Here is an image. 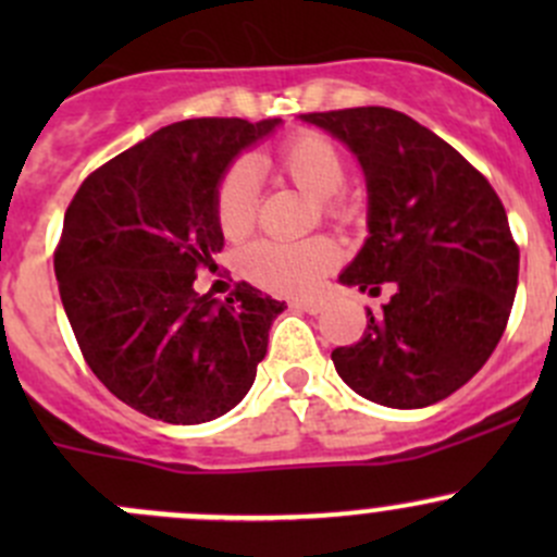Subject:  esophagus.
I'll return each mask as SVG.
<instances>
[{
	"instance_id": "obj_1",
	"label": "esophagus",
	"mask_w": 557,
	"mask_h": 557,
	"mask_svg": "<svg viewBox=\"0 0 557 557\" xmlns=\"http://www.w3.org/2000/svg\"><path fill=\"white\" fill-rule=\"evenodd\" d=\"M294 307H296V310H301V312L318 314L320 310H323V301H318V299H299V301H294Z\"/></svg>"
}]
</instances>
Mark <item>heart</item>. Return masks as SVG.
<instances>
[{
  "instance_id": "heart-1",
  "label": "heart",
  "mask_w": 557,
  "mask_h": 557,
  "mask_svg": "<svg viewBox=\"0 0 557 557\" xmlns=\"http://www.w3.org/2000/svg\"><path fill=\"white\" fill-rule=\"evenodd\" d=\"M267 166L288 180L301 194L312 196L323 221L334 226H352L361 218V201L345 188L347 161L329 137L318 132L290 134L267 156ZM215 223L226 239H243L252 232L258 215L256 177L247 161H234L221 174L215 188ZM339 261V247L329 237L305 243L250 245L243 256V272L258 288L283 296H305L314 290L323 274Z\"/></svg>"
}]
</instances>
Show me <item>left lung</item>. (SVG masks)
<instances>
[{
  "label": "left lung",
  "mask_w": 557,
  "mask_h": 557,
  "mask_svg": "<svg viewBox=\"0 0 557 557\" xmlns=\"http://www.w3.org/2000/svg\"><path fill=\"white\" fill-rule=\"evenodd\" d=\"M367 172L369 239L342 283L380 296L367 331L331 352L358 396L396 409L442 401L469 383L507 329L520 247L502 199L453 145L391 107L301 115Z\"/></svg>",
  "instance_id": "obj_1"
}]
</instances>
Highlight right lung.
<instances>
[{
    "label": "right lung",
    "mask_w": 557,
    "mask_h": 557,
    "mask_svg": "<svg viewBox=\"0 0 557 557\" xmlns=\"http://www.w3.org/2000/svg\"><path fill=\"white\" fill-rule=\"evenodd\" d=\"M280 117H190L150 134L83 180L64 215L53 269L91 372L153 420L207 423L243 401L283 312L237 283L218 305L194 290L223 234L215 188L239 150Z\"/></svg>",
    "instance_id": "obj_1"
}]
</instances>
